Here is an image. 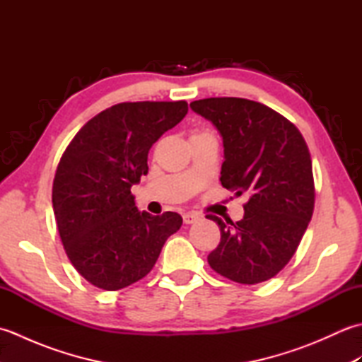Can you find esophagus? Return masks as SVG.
<instances>
[{
    "label": "esophagus",
    "mask_w": 362,
    "mask_h": 362,
    "mask_svg": "<svg viewBox=\"0 0 362 362\" xmlns=\"http://www.w3.org/2000/svg\"><path fill=\"white\" fill-rule=\"evenodd\" d=\"M199 219V216L197 214H194V213H183V222H185V224H194V222Z\"/></svg>",
    "instance_id": "obj_1"
}]
</instances>
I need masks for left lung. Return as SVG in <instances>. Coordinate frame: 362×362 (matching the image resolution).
Masks as SVG:
<instances>
[{
	"instance_id": "8db88e82",
	"label": "left lung",
	"mask_w": 362,
	"mask_h": 362,
	"mask_svg": "<svg viewBox=\"0 0 362 362\" xmlns=\"http://www.w3.org/2000/svg\"><path fill=\"white\" fill-rule=\"evenodd\" d=\"M191 110L218 129L224 146L221 183L250 193L233 224L221 230L209 264L226 279L255 284L272 279L294 255L314 210L311 156L298 129L267 105L243 98H209Z\"/></svg>"
}]
</instances>
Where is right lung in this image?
<instances>
[{
	"label": "right lung",
	"instance_id": "1",
	"mask_svg": "<svg viewBox=\"0 0 362 362\" xmlns=\"http://www.w3.org/2000/svg\"><path fill=\"white\" fill-rule=\"evenodd\" d=\"M188 104L122 103L96 115L68 144L52 183V209L66 255L105 291L151 272L182 216L140 211L130 188L148 174L151 146L185 118Z\"/></svg>",
	"mask_w": 362,
	"mask_h": 362
}]
</instances>
